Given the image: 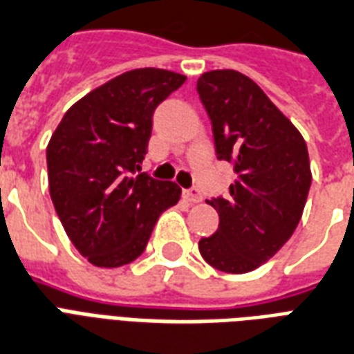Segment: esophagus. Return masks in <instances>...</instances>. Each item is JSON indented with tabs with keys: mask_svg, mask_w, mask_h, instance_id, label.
<instances>
[{
	"mask_svg": "<svg viewBox=\"0 0 354 354\" xmlns=\"http://www.w3.org/2000/svg\"><path fill=\"white\" fill-rule=\"evenodd\" d=\"M185 198H187L188 201H192V203H199V201L203 199V196H201L198 187H192L185 190Z\"/></svg>",
	"mask_w": 354,
	"mask_h": 354,
	"instance_id": "obj_1",
	"label": "esophagus"
}]
</instances>
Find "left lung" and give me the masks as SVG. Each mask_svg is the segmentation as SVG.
Listing matches in <instances>:
<instances>
[{"instance_id":"left-lung-1","label":"left lung","mask_w":354,"mask_h":354,"mask_svg":"<svg viewBox=\"0 0 354 354\" xmlns=\"http://www.w3.org/2000/svg\"><path fill=\"white\" fill-rule=\"evenodd\" d=\"M198 95L216 158L235 171L230 196L207 201L220 224L199 241V254L222 272L243 274L268 261L299 225L312 185L308 147L261 87L237 71L201 74Z\"/></svg>"}]
</instances>
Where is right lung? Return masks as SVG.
<instances>
[{
  "mask_svg": "<svg viewBox=\"0 0 354 354\" xmlns=\"http://www.w3.org/2000/svg\"><path fill=\"white\" fill-rule=\"evenodd\" d=\"M187 76L136 68L100 86L66 111L46 149L55 212L80 254L97 267L142 256L180 188L142 171L153 113Z\"/></svg>",
  "mask_w": 354,
  "mask_h": 354,
  "instance_id": "1",
  "label": "right lung"
}]
</instances>
